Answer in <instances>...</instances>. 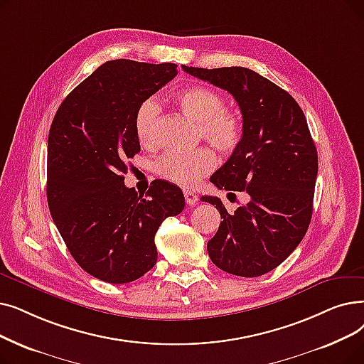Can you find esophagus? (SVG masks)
<instances>
[{
    "label": "esophagus",
    "mask_w": 364,
    "mask_h": 364,
    "mask_svg": "<svg viewBox=\"0 0 364 364\" xmlns=\"http://www.w3.org/2000/svg\"><path fill=\"white\" fill-rule=\"evenodd\" d=\"M184 199H186V203L187 205H195L198 202V195L195 192H191V191H186L184 192Z\"/></svg>",
    "instance_id": "obj_1"
}]
</instances>
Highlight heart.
Masks as SVG:
<instances>
[{
  "label": "heart",
  "mask_w": 364,
  "mask_h": 364,
  "mask_svg": "<svg viewBox=\"0 0 364 364\" xmlns=\"http://www.w3.org/2000/svg\"><path fill=\"white\" fill-rule=\"evenodd\" d=\"M177 104L183 112L199 123V136L221 153H230L242 138V119L238 112L225 107V98L210 87L192 86L181 90ZM161 104L154 98L141 102L135 112V134L146 147L159 143L157 124ZM217 165V157L210 149L193 151H169L156 161L154 169L164 180L181 187H195Z\"/></svg>",
  "instance_id": "obj_1"
}]
</instances>
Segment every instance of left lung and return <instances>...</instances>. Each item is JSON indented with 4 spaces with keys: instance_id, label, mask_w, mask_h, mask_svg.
I'll use <instances>...</instances> for the list:
<instances>
[{
    "instance_id": "obj_1",
    "label": "left lung",
    "mask_w": 364,
    "mask_h": 364,
    "mask_svg": "<svg viewBox=\"0 0 364 364\" xmlns=\"http://www.w3.org/2000/svg\"><path fill=\"white\" fill-rule=\"evenodd\" d=\"M183 70L228 90L242 113L241 143L210 181L247 192L250 202L229 214L218 198H200L223 218L208 241L210 259L238 277L271 272L304 240L312 217L318 156L305 114L289 92L252 70Z\"/></svg>"
}]
</instances>
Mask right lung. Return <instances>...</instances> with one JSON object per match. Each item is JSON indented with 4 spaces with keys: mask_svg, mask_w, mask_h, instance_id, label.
Segmentation results:
<instances>
[{
    "mask_svg": "<svg viewBox=\"0 0 364 364\" xmlns=\"http://www.w3.org/2000/svg\"><path fill=\"white\" fill-rule=\"evenodd\" d=\"M176 64L108 60L58 108L47 143V203L83 271L112 284L138 279L156 264L154 235L184 208L180 187L154 180L144 195L123 173L141 149L135 112L177 75Z\"/></svg>",
    "mask_w": 364,
    "mask_h": 364,
    "instance_id": "right-lung-1",
    "label": "right lung"
}]
</instances>
